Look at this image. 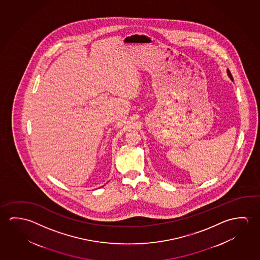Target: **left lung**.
I'll list each match as a JSON object with an SVG mask.
<instances>
[{
  "instance_id": "8db88e82",
  "label": "left lung",
  "mask_w": 260,
  "mask_h": 260,
  "mask_svg": "<svg viewBox=\"0 0 260 260\" xmlns=\"http://www.w3.org/2000/svg\"><path fill=\"white\" fill-rule=\"evenodd\" d=\"M227 73H228V76H229V77H230V79H231V80H233V78H232V75H231V71H230V70H227Z\"/></svg>"
}]
</instances>
